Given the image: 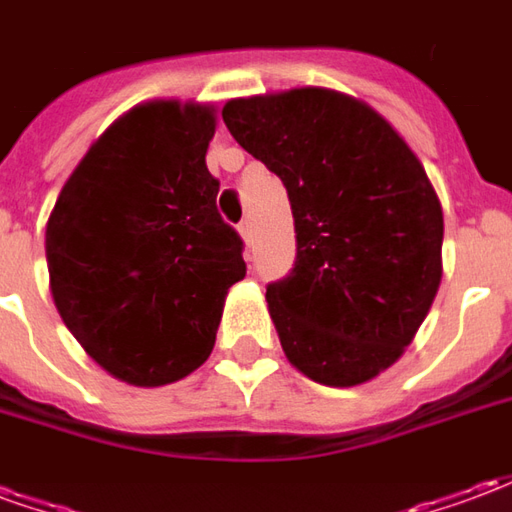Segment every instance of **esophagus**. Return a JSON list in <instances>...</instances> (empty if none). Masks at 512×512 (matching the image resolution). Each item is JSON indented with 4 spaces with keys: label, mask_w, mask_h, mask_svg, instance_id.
Segmentation results:
<instances>
[{
    "label": "esophagus",
    "mask_w": 512,
    "mask_h": 512,
    "mask_svg": "<svg viewBox=\"0 0 512 512\" xmlns=\"http://www.w3.org/2000/svg\"><path fill=\"white\" fill-rule=\"evenodd\" d=\"M238 233H241V238H244L246 244H249V241L255 238V224H252V219H249V216H246L244 222L238 224Z\"/></svg>",
    "instance_id": "1"
}]
</instances>
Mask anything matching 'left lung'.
<instances>
[{"label":"left lung","mask_w":512,"mask_h":512,"mask_svg":"<svg viewBox=\"0 0 512 512\" xmlns=\"http://www.w3.org/2000/svg\"><path fill=\"white\" fill-rule=\"evenodd\" d=\"M222 117L288 189L296 266L266 288L288 362L326 386L376 378L441 285L444 213L422 161L373 106L326 87L233 98Z\"/></svg>","instance_id":"left-lung-1"}]
</instances>
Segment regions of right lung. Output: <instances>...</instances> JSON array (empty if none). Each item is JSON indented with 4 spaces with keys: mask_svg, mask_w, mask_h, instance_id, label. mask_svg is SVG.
<instances>
[{
    "mask_svg": "<svg viewBox=\"0 0 512 512\" xmlns=\"http://www.w3.org/2000/svg\"><path fill=\"white\" fill-rule=\"evenodd\" d=\"M216 106L147 101L117 117L65 180L46 224L49 288L87 356L134 386L211 356L244 241L205 164Z\"/></svg>",
    "mask_w": 512,
    "mask_h": 512,
    "instance_id": "1",
    "label": "right lung"
}]
</instances>
